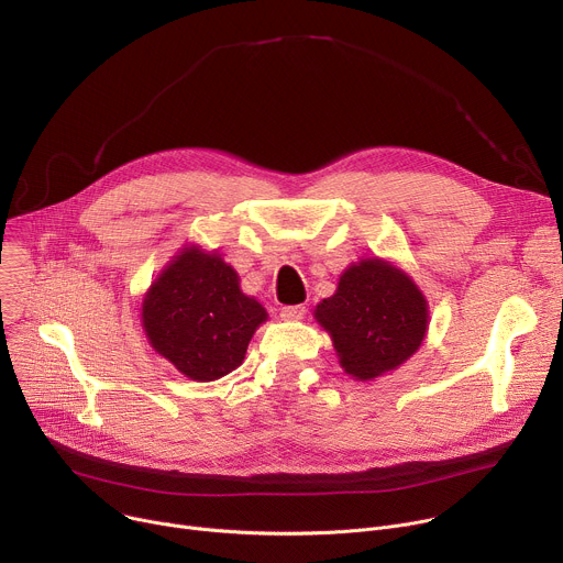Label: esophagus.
I'll return each instance as SVG.
<instances>
[{
	"label": "esophagus",
	"mask_w": 563,
	"mask_h": 563,
	"mask_svg": "<svg viewBox=\"0 0 563 563\" xmlns=\"http://www.w3.org/2000/svg\"><path fill=\"white\" fill-rule=\"evenodd\" d=\"M302 317H305L302 305H285V308L280 310L283 321H300Z\"/></svg>",
	"instance_id": "esophagus-1"
}]
</instances>
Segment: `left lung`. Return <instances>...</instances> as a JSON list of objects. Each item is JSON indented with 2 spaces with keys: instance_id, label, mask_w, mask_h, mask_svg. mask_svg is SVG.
Listing matches in <instances>:
<instances>
[{
  "instance_id": "8db88e82",
  "label": "left lung",
  "mask_w": 563,
  "mask_h": 563,
  "mask_svg": "<svg viewBox=\"0 0 563 563\" xmlns=\"http://www.w3.org/2000/svg\"><path fill=\"white\" fill-rule=\"evenodd\" d=\"M314 319L332 336L341 368L371 382L418 352L429 305L411 276L382 258H366L341 274L334 296L317 305Z\"/></svg>"
}]
</instances>
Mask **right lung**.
<instances>
[{"label": "right lung", "instance_id": "obj_1", "mask_svg": "<svg viewBox=\"0 0 563 563\" xmlns=\"http://www.w3.org/2000/svg\"><path fill=\"white\" fill-rule=\"evenodd\" d=\"M141 321L150 345L181 375L213 382L244 362L267 310L242 294L235 269L218 253L186 246L150 285Z\"/></svg>", "mask_w": 563, "mask_h": 563}]
</instances>
